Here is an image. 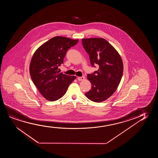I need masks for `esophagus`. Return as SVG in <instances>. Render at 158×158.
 <instances>
[{
  "instance_id": "obj_1",
  "label": "esophagus",
  "mask_w": 158,
  "mask_h": 158,
  "mask_svg": "<svg viewBox=\"0 0 158 158\" xmlns=\"http://www.w3.org/2000/svg\"><path fill=\"white\" fill-rule=\"evenodd\" d=\"M84 76H82V77H79L78 78V80H79V81H82V80H84Z\"/></svg>"
}]
</instances>
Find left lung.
I'll return each mask as SVG.
<instances>
[{
	"label": "left lung",
	"mask_w": 158,
	"mask_h": 158,
	"mask_svg": "<svg viewBox=\"0 0 158 158\" xmlns=\"http://www.w3.org/2000/svg\"><path fill=\"white\" fill-rule=\"evenodd\" d=\"M82 44L92 66H99L97 71L87 74L92 86L85 95L92 102H104L114 93L121 81L123 69L121 56L103 38L82 39Z\"/></svg>",
	"instance_id": "obj_1"
}]
</instances>
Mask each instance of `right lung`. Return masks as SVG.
Here are the masks:
<instances>
[{"instance_id": "right-lung-1", "label": "right lung", "mask_w": 158, "mask_h": 158, "mask_svg": "<svg viewBox=\"0 0 158 158\" xmlns=\"http://www.w3.org/2000/svg\"><path fill=\"white\" fill-rule=\"evenodd\" d=\"M78 39L53 37L40 46L33 56L30 73L33 84L46 99L54 102L65 94L75 76L59 73L58 67L69 48L76 45Z\"/></svg>"}]
</instances>
